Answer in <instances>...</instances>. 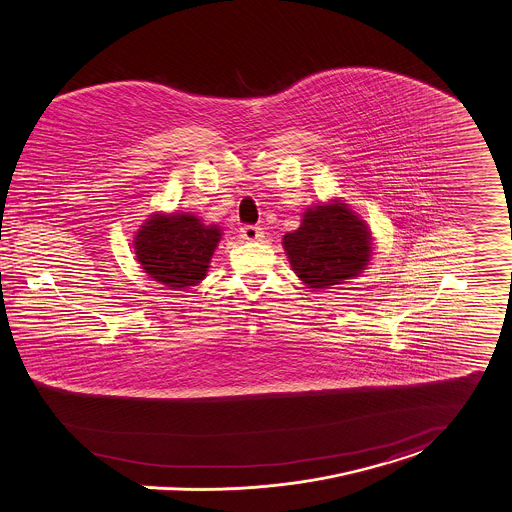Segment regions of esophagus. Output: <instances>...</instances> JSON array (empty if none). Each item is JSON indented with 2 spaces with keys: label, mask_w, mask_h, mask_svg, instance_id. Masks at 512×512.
Returning <instances> with one entry per match:
<instances>
[{
  "label": "esophagus",
  "mask_w": 512,
  "mask_h": 512,
  "mask_svg": "<svg viewBox=\"0 0 512 512\" xmlns=\"http://www.w3.org/2000/svg\"><path fill=\"white\" fill-rule=\"evenodd\" d=\"M240 238L246 240V242H256V240H262L264 238V231L260 227H254V225H246L240 229Z\"/></svg>",
  "instance_id": "34e87169"
}]
</instances>
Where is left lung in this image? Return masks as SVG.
Segmentation results:
<instances>
[{
  "instance_id": "left-lung-1",
  "label": "left lung",
  "mask_w": 512,
  "mask_h": 512,
  "mask_svg": "<svg viewBox=\"0 0 512 512\" xmlns=\"http://www.w3.org/2000/svg\"><path fill=\"white\" fill-rule=\"evenodd\" d=\"M283 250L307 287L326 289L360 276L373 254L368 223L340 199L309 207L297 231L283 236Z\"/></svg>"
}]
</instances>
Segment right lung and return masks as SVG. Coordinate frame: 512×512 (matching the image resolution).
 <instances>
[{"instance_id": "add662e5", "label": "right lung", "mask_w": 512, "mask_h": 512, "mask_svg": "<svg viewBox=\"0 0 512 512\" xmlns=\"http://www.w3.org/2000/svg\"><path fill=\"white\" fill-rule=\"evenodd\" d=\"M221 236L191 213H152L135 233V258L148 278L184 291L205 279Z\"/></svg>"}]
</instances>
